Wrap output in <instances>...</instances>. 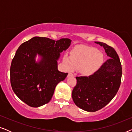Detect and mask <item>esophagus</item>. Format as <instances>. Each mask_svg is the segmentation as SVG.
I'll return each instance as SVG.
<instances>
[{"label": "esophagus", "mask_w": 132, "mask_h": 132, "mask_svg": "<svg viewBox=\"0 0 132 132\" xmlns=\"http://www.w3.org/2000/svg\"><path fill=\"white\" fill-rule=\"evenodd\" d=\"M73 76V73H68V76Z\"/></svg>", "instance_id": "esophagus-1"}]
</instances>
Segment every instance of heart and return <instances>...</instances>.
<instances>
[{
  "instance_id": "b5f03b06",
  "label": "heart",
  "mask_w": 132,
  "mask_h": 132,
  "mask_svg": "<svg viewBox=\"0 0 132 132\" xmlns=\"http://www.w3.org/2000/svg\"><path fill=\"white\" fill-rule=\"evenodd\" d=\"M103 61V56L101 52L94 47H86L73 52L70 57L65 56L63 62L68 70L80 68L84 75L90 76L95 73Z\"/></svg>"
}]
</instances>
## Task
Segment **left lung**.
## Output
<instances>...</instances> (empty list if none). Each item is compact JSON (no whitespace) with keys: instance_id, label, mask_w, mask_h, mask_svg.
<instances>
[{"instance_id":"8db88e82","label":"left lung","mask_w":132,"mask_h":132,"mask_svg":"<svg viewBox=\"0 0 132 132\" xmlns=\"http://www.w3.org/2000/svg\"><path fill=\"white\" fill-rule=\"evenodd\" d=\"M95 43L103 47L109 58L93 75L76 77L77 84L72 91L76 105L88 112L98 111L112 100L122 76L121 64L114 48L105 43Z\"/></svg>"}]
</instances>
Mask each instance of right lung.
<instances>
[{
    "mask_svg": "<svg viewBox=\"0 0 132 132\" xmlns=\"http://www.w3.org/2000/svg\"><path fill=\"white\" fill-rule=\"evenodd\" d=\"M71 41L68 38L55 41L35 37L20 45L11 65L10 81L21 101L33 108L50 102L57 84L68 75L57 70V60ZM37 55L41 57L38 62Z\"/></svg>",
    "mask_w": 132,
    "mask_h": 132,
    "instance_id": "obj_1",
    "label": "right lung"
}]
</instances>
